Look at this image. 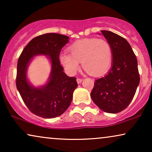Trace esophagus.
Returning a JSON list of instances; mask_svg holds the SVG:
<instances>
[{
	"label": "esophagus",
	"instance_id": "34e87169",
	"mask_svg": "<svg viewBox=\"0 0 152 152\" xmlns=\"http://www.w3.org/2000/svg\"><path fill=\"white\" fill-rule=\"evenodd\" d=\"M82 81H83V79H80V78L77 79V82L78 84H81Z\"/></svg>",
	"mask_w": 152,
	"mask_h": 152
}]
</instances>
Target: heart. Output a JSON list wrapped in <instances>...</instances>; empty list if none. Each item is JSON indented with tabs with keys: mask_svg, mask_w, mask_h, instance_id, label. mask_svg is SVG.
Returning <instances> with one entry per match:
<instances>
[{
	"mask_svg": "<svg viewBox=\"0 0 152 152\" xmlns=\"http://www.w3.org/2000/svg\"><path fill=\"white\" fill-rule=\"evenodd\" d=\"M70 54L63 53L59 61L70 75H75L82 67L93 76H99L109 69L113 59L110 43L104 39L87 38L77 41L69 47Z\"/></svg>",
	"mask_w": 152,
	"mask_h": 152,
	"instance_id": "1",
	"label": "heart"
}]
</instances>
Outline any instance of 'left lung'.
Returning a JSON list of instances; mask_svg holds the SVG:
<instances>
[{"label":"left lung","mask_w":152,"mask_h":152,"mask_svg":"<svg viewBox=\"0 0 152 152\" xmlns=\"http://www.w3.org/2000/svg\"><path fill=\"white\" fill-rule=\"evenodd\" d=\"M101 32L111 45L113 61L109 72L95 81L91 97L103 111L117 113L128 107L140 83L138 61L125 39L110 31Z\"/></svg>","instance_id":"1"}]
</instances>
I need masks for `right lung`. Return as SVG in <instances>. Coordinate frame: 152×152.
<instances>
[{"instance_id": "1", "label": "right lung", "mask_w": 152, "mask_h": 152, "mask_svg": "<svg viewBox=\"0 0 152 152\" xmlns=\"http://www.w3.org/2000/svg\"><path fill=\"white\" fill-rule=\"evenodd\" d=\"M68 39V37L57 33L39 35L28 43L18 58L16 88L29 110L39 117H58L72 102L77 83L75 77L66 75L59 61L60 52ZM40 54L48 56L51 60V75L47 84L34 87L28 82L26 69L33 57Z\"/></svg>"}]
</instances>
